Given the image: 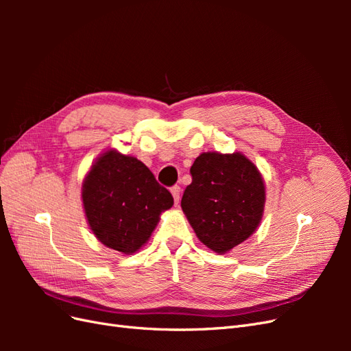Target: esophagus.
I'll use <instances>...</instances> for the list:
<instances>
[{
    "mask_svg": "<svg viewBox=\"0 0 351 351\" xmlns=\"http://www.w3.org/2000/svg\"><path fill=\"white\" fill-rule=\"evenodd\" d=\"M169 190H171V195H173V197H174L176 205H177L178 200H180V186H173Z\"/></svg>",
    "mask_w": 351,
    "mask_h": 351,
    "instance_id": "34e87169",
    "label": "esophagus"
}]
</instances>
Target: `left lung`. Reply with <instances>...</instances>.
Here are the masks:
<instances>
[{
    "label": "left lung",
    "mask_w": 351,
    "mask_h": 351,
    "mask_svg": "<svg viewBox=\"0 0 351 351\" xmlns=\"http://www.w3.org/2000/svg\"><path fill=\"white\" fill-rule=\"evenodd\" d=\"M190 174L182 208L205 246L226 253L253 234L262 218L265 186L246 156L202 154Z\"/></svg>",
    "instance_id": "left-lung-1"
}]
</instances>
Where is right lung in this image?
<instances>
[{
	"instance_id": "1",
	"label": "right lung",
	"mask_w": 351,
	"mask_h": 351,
	"mask_svg": "<svg viewBox=\"0 0 351 351\" xmlns=\"http://www.w3.org/2000/svg\"><path fill=\"white\" fill-rule=\"evenodd\" d=\"M82 199L93 234L107 247L127 254L142 247L159 214L174 204L149 168L115 151L105 152L92 165Z\"/></svg>"
}]
</instances>
